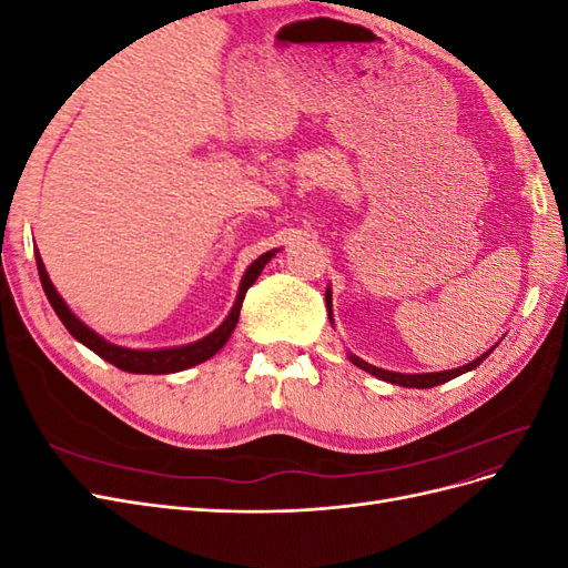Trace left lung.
<instances>
[{"mask_svg": "<svg viewBox=\"0 0 568 568\" xmlns=\"http://www.w3.org/2000/svg\"><path fill=\"white\" fill-rule=\"evenodd\" d=\"M324 298H326V313H329V322L334 324V317H332V288H326ZM495 346H497V343H495ZM495 346H493L490 351H486L484 355H478V357L474 359V363H469V365H462V367H457V369H445V372H428V374H400V372H388V369H382V367H374V365L365 363V359H359V357L353 355V353H348V357H351V363H353L355 367L374 374L376 379H382V382H388V384H395V386H405V388H434V386H440V384H445V382L455 379V376H459V374H467V372L476 369V367H478L480 363H484V359L495 351Z\"/></svg>", "mask_w": 568, "mask_h": 568, "instance_id": "1", "label": "left lung"}]
</instances>
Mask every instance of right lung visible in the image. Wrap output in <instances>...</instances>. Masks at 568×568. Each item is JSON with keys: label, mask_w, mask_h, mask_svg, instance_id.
Segmentation results:
<instances>
[{"label": "right lung", "mask_w": 568, "mask_h": 568, "mask_svg": "<svg viewBox=\"0 0 568 568\" xmlns=\"http://www.w3.org/2000/svg\"><path fill=\"white\" fill-rule=\"evenodd\" d=\"M274 253H277V248H272V251L263 253L261 257H255V261L246 267L242 284H239V294H236L232 311L215 332H211L209 336H203L194 343H186V346L156 348V351H136V348L115 346V343L106 341L104 336H99L80 317H75V313L59 296V291L54 288V284H51V280H49L47 267H44L42 257H40V251H36V261H38L40 282H42V288H44V294H47L51 307H54V313L59 315V320L63 322L65 329L71 332V336L78 338L82 346H88L92 353H97L99 357H104L106 363L115 365L118 369H123V372H130V374H173V372H182V369H189V367L205 363V359H211L222 346H225V343L232 336V332H234L236 322H239V313H242V303H244L246 291L255 284L257 277H261L263 267L272 261Z\"/></svg>", "instance_id": "right-lung-1"}]
</instances>
